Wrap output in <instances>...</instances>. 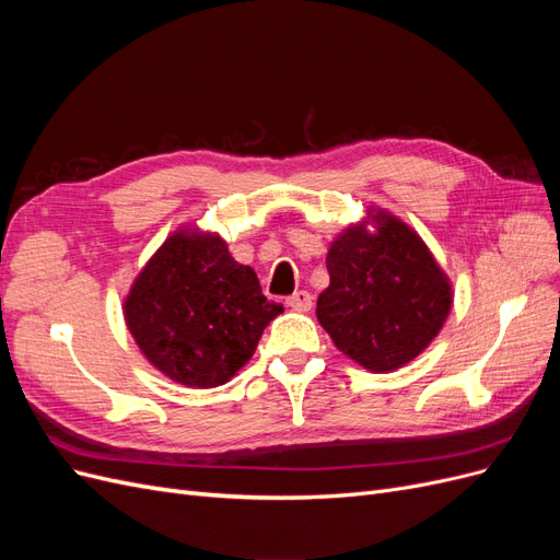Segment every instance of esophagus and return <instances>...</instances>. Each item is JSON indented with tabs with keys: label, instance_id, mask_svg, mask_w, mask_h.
<instances>
[{
	"label": "esophagus",
	"instance_id": "1",
	"mask_svg": "<svg viewBox=\"0 0 560 560\" xmlns=\"http://www.w3.org/2000/svg\"><path fill=\"white\" fill-rule=\"evenodd\" d=\"M287 306L299 311V313H308L313 308V294L311 292H294L290 299H287Z\"/></svg>",
	"mask_w": 560,
	"mask_h": 560
}]
</instances>
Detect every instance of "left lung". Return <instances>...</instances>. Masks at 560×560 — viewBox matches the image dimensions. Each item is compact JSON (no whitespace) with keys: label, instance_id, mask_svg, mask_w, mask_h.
Segmentation results:
<instances>
[{"label":"left lung","instance_id":"8db88e82","mask_svg":"<svg viewBox=\"0 0 560 560\" xmlns=\"http://www.w3.org/2000/svg\"><path fill=\"white\" fill-rule=\"evenodd\" d=\"M327 270L319 325L346 358L374 374L413 362L453 308L451 278L425 241L378 206L331 241Z\"/></svg>","mask_w":560,"mask_h":560}]
</instances>
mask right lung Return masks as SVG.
I'll return each mask as SVG.
<instances>
[{"label":"right lung","instance_id":"add662e5","mask_svg":"<svg viewBox=\"0 0 560 560\" xmlns=\"http://www.w3.org/2000/svg\"><path fill=\"white\" fill-rule=\"evenodd\" d=\"M282 313L261 294L217 231L184 224L151 254L124 299V319L147 362L184 387L229 383Z\"/></svg>","mask_w":560,"mask_h":560}]
</instances>
